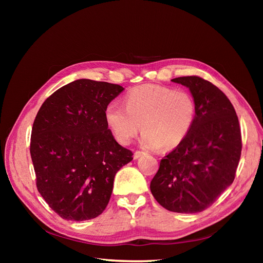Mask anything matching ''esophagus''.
Masks as SVG:
<instances>
[{
	"label": "esophagus",
	"mask_w": 263,
	"mask_h": 263,
	"mask_svg": "<svg viewBox=\"0 0 263 263\" xmlns=\"http://www.w3.org/2000/svg\"><path fill=\"white\" fill-rule=\"evenodd\" d=\"M145 155H146V153H144V151H135L134 159H138V158L145 156Z\"/></svg>",
	"instance_id": "esophagus-1"
}]
</instances>
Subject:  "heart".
I'll return each instance as SVG.
<instances>
[{
    "label": "heart",
    "instance_id": "1",
    "mask_svg": "<svg viewBox=\"0 0 263 263\" xmlns=\"http://www.w3.org/2000/svg\"><path fill=\"white\" fill-rule=\"evenodd\" d=\"M124 103L112 102L105 108L108 128L122 145L142 128V146L171 150L186 139L196 121L195 101L183 90L146 84L127 93Z\"/></svg>",
    "mask_w": 263,
    "mask_h": 263
}]
</instances>
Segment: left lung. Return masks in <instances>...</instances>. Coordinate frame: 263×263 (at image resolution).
Instances as JSON below:
<instances>
[{
    "label": "left lung",
    "instance_id": "obj_1",
    "mask_svg": "<svg viewBox=\"0 0 263 263\" xmlns=\"http://www.w3.org/2000/svg\"><path fill=\"white\" fill-rule=\"evenodd\" d=\"M195 101L196 121L186 139L160 161L150 191L162 208L200 213L232 184L241 155L235 108L217 86L200 77L172 79Z\"/></svg>",
    "mask_w": 263,
    "mask_h": 263
}]
</instances>
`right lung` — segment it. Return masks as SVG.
I'll return each mask as SVG.
<instances>
[{
    "mask_svg": "<svg viewBox=\"0 0 263 263\" xmlns=\"http://www.w3.org/2000/svg\"><path fill=\"white\" fill-rule=\"evenodd\" d=\"M124 87L80 79L60 87L39 108L30 156L38 192L60 217L82 221L106 209L114 178L133 160L115 140L105 108Z\"/></svg>",
    "mask_w": 263,
    "mask_h": 263,
    "instance_id": "right-lung-1",
    "label": "right lung"
}]
</instances>
